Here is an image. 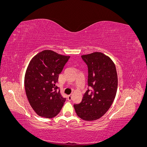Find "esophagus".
Segmentation results:
<instances>
[{"mask_svg":"<svg viewBox=\"0 0 147 147\" xmlns=\"http://www.w3.org/2000/svg\"><path fill=\"white\" fill-rule=\"evenodd\" d=\"M72 94H70V95H69V96H67V99H68L69 100H72Z\"/></svg>","mask_w":147,"mask_h":147,"instance_id":"obj_1","label":"esophagus"}]
</instances>
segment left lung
<instances>
[{"instance_id":"8db88e82","label":"left lung","mask_w":147,"mask_h":147,"mask_svg":"<svg viewBox=\"0 0 147 147\" xmlns=\"http://www.w3.org/2000/svg\"><path fill=\"white\" fill-rule=\"evenodd\" d=\"M88 65V86L82 102L74 104L78 116L85 121H94L107 112L116 96L118 75L116 67L109 57L100 52L82 55Z\"/></svg>"}]
</instances>
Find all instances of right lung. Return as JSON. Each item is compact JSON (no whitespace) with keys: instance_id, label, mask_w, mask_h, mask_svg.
I'll use <instances>...</instances> for the list:
<instances>
[{"instance_id":"add662e5","label":"right lung","mask_w":147,"mask_h":147,"mask_svg":"<svg viewBox=\"0 0 147 147\" xmlns=\"http://www.w3.org/2000/svg\"><path fill=\"white\" fill-rule=\"evenodd\" d=\"M69 58L51 50H44L35 55L28 65L24 77L26 93L30 106L39 116L53 118L63 107L66 99L56 84Z\"/></svg>"}]
</instances>
